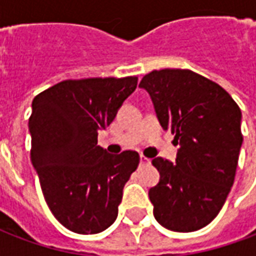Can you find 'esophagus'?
Instances as JSON below:
<instances>
[{"mask_svg":"<svg viewBox=\"0 0 256 256\" xmlns=\"http://www.w3.org/2000/svg\"><path fill=\"white\" fill-rule=\"evenodd\" d=\"M140 163H141V164H148V163H150V160L148 158H145L144 155H141L140 156Z\"/></svg>","mask_w":256,"mask_h":256,"instance_id":"1","label":"esophagus"}]
</instances>
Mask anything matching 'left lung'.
Wrapping results in <instances>:
<instances>
[{
  "label": "left lung",
  "instance_id": "left-lung-1",
  "mask_svg": "<svg viewBox=\"0 0 256 256\" xmlns=\"http://www.w3.org/2000/svg\"><path fill=\"white\" fill-rule=\"evenodd\" d=\"M164 130L180 145L176 163L155 158L159 184L150 189L156 220L168 230L208 225L234 182L242 144V111L220 84L190 70H155L141 79Z\"/></svg>",
  "mask_w": 256,
  "mask_h": 256
}]
</instances>
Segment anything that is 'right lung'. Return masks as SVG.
<instances>
[{"label":"right lung","mask_w":256,"mask_h":256,"mask_svg":"<svg viewBox=\"0 0 256 256\" xmlns=\"http://www.w3.org/2000/svg\"><path fill=\"white\" fill-rule=\"evenodd\" d=\"M137 76L68 79L36 96L28 119L31 162L44 198L68 230L94 234L115 222L123 188L140 155H110L97 145Z\"/></svg>","instance_id":"right-lung-1"}]
</instances>
